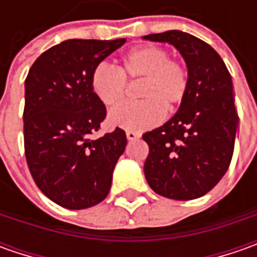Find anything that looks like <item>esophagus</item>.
Masks as SVG:
<instances>
[{"label": "esophagus", "mask_w": 257, "mask_h": 257, "mask_svg": "<svg viewBox=\"0 0 257 257\" xmlns=\"http://www.w3.org/2000/svg\"><path fill=\"white\" fill-rule=\"evenodd\" d=\"M125 137H127V140L133 142V140H137V139H140V134L136 133V132H125Z\"/></svg>", "instance_id": "esophagus-1"}]
</instances>
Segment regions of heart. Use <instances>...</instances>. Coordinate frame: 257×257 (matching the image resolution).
<instances>
[{"label": "heart", "instance_id": "heart-1", "mask_svg": "<svg viewBox=\"0 0 257 257\" xmlns=\"http://www.w3.org/2000/svg\"><path fill=\"white\" fill-rule=\"evenodd\" d=\"M140 82L141 103L114 110L108 123L127 132H143L162 121L182 103L189 91L190 71L187 64L170 58L162 45H142L121 58L120 65L101 63L91 74V88L107 108H116L126 96V83Z\"/></svg>", "mask_w": 257, "mask_h": 257}]
</instances>
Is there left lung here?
<instances>
[{
    "label": "left lung",
    "mask_w": 257,
    "mask_h": 257,
    "mask_svg": "<svg viewBox=\"0 0 257 257\" xmlns=\"http://www.w3.org/2000/svg\"><path fill=\"white\" fill-rule=\"evenodd\" d=\"M144 38L174 45L190 71L189 91L179 111L162 127L143 134L149 144L146 180L167 199L202 197L232 162L239 123L232 77L214 48L194 35L172 30Z\"/></svg>",
    "instance_id": "left-lung-1"
}]
</instances>
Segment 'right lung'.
Returning a JSON list of instances; mask_svg holds the SVG:
<instances>
[{
    "instance_id": "add662e5",
    "label": "right lung",
    "mask_w": 257,
    "mask_h": 257,
    "mask_svg": "<svg viewBox=\"0 0 257 257\" xmlns=\"http://www.w3.org/2000/svg\"><path fill=\"white\" fill-rule=\"evenodd\" d=\"M124 43V38L67 40L40 55L25 78L27 164L38 189L65 209L103 202L124 153L127 137L118 127L90 139L107 114L91 88V74Z\"/></svg>"
}]
</instances>
